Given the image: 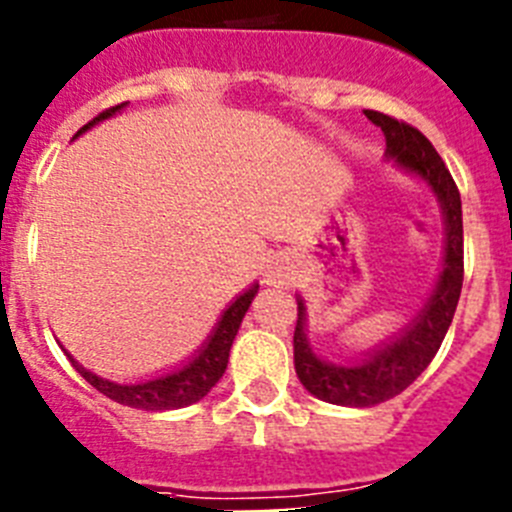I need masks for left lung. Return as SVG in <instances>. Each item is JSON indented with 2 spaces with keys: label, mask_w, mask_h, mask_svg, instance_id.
<instances>
[{
  "label": "left lung",
  "mask_w": 512,
  "mask_h": 512,
  "mask_svg": "<svg viewBox=\"0 0 512 512\" xmlns=\"http://www.w3.org/2000/svg\"><path fill=\"white\" fill-rule=\"evenodd\" d=\"M374 125L384 130L387 138V156L400 166L415 171L431 184L438 194L446 217V264L438 279V287L423 312L402 336L377 348L369 359L356 366L325 364L312 354L305 338V305L297 300V328H295V369L300 382L310 395L330 402V405H348V408H369L390 400L408 390L420 377L425 366L431 364L441 348L443 336L454 320L459 305L461 282H464V225H461V197L454 176L446 169L431 140L418 128L384 112H364Z\"/></svg>",
  "instance_id": "left-lung-1"
}]
</instances>
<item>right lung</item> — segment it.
<instances>
[{
	"mask_svg": "<svg viewBox=\"0 0 512 512\" xmlns=\"http://www.w3.org/2000/svg\"><path fill=\"white\" fill-rule=\"evenodd\" d=\"M122 104H115V107H107L104 112H99V115L94 117V120H89L76 135H81L84 130L92 128V125H97L99 120H107L110 115H115ZM256 292H259V284H253L248 292H243V295L223 312V318H220V323H217L215 333L210 336L207 346L200 351V356H197L192 364H187L184 369H179V372L174 374H166V377L151 379V382H143V384H115L97 377V374L87 372V369H84L81 364H76L74 359H71V364L76 366V372H79L81 377L92 384L94 390H99L102 395L110 397V400L120 402V405H128V408H138V410L187 408V405H192V402L202 400V397L215 387L217 379L225 374L230 346H233L235 333H238V328H241L243 315H246L248 305H251V300L256 297Z\"/></svg>",
	"mask_w": 512,
	"mask_h": 512,
	"instance_id": "obj_1",
	"label": "right lung"
}]
</instances>
